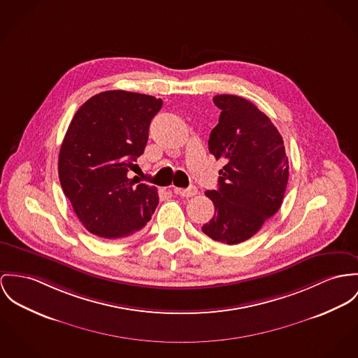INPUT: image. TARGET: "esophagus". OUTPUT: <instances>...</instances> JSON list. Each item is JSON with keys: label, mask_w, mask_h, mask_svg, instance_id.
<instances>
[{"label": "esophagus", "mask_w": 358, "mask_h": 358, "mask_svg": "<svg viewBox=\"0 0 358 358\" xmlns=\"http://www.w3.org/2000/svg\"><path fill=\"white\" fill-rule=\"evenodd\" d=\"M174 193L182 197H192L194 194H197L196 187H189V188H174Z\"/></svg>", "instance_id": "1"}]
</instances>
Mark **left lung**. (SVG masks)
<instances>
[{
  "instance_id": "8db88e82",
  "label": "left lung",
  "mask_w": 358,
  "mask_h": 358,
  "mask_svg": "<svg viewBox=\"0 0 358 358\" xmlns=\"http://www.w3.org/2000/svg\"><path fill=\"white\" fill-rule=\"evenodd\" d=\"M220 122L208 150L226 165L218 191H207L215 214L201 231L214 241L236 245L255 236L278 213L289 180L283 138L271 120L245 98L215 95Z\"/></svg>"
}]
</instances>
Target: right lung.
<instances>
[{
    "instance_id": "1",
    "label": "right lung",
    "mask_w": 358,
    "mask_h": 358,
    "mask_svg": "<svg viewBox=\"0 0 358 358\" xmlns=\"http://www.w3.org/2000/svg\"><path fill=\"white\" fill-rule=\"evenodd\" d=\"M162 99L122 90L105 91L73 115L58 155L62 191L92 234L121 240L151 220L159 197L155 187L129 178L144 152L152 117Z\"/></svg>"
}]
</instances>
